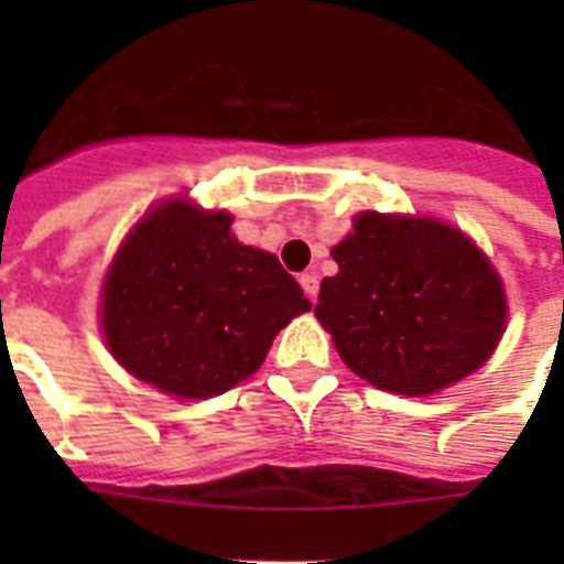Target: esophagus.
<instances>
[{"label":"esophagus","mask_w":564,"mask_h":564,"mask_svg":"<svg viewBox=\"0 0 564 564\" xmlns=\"http://www.w3.org/2000/svg\"><path fill=\"white\" fill-rule=\"evenodd\" d=\"M299 283H301V290L307 292V299L316 304V299H318V274L316 272H304L299 278Z\"/></svg>","instance_id":"1"}]
</instances>
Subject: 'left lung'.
<instances>
[{"instance_id": "obj_1", "label": "left lung", "mask_w": 564, "mask_h": 564, "mask_svg": "<svg viewBox=\"0 0 564 564\" xmlns=\"http://www.w3.org/2000/svg\"><path fill=\"white\" fill-rule=\"evenodd\" d=\"M316 316L348 369L398 394H430L480 369L507 325L503 283L463 230L362 213L334 248Z\"/></svg>"}]
</instances>
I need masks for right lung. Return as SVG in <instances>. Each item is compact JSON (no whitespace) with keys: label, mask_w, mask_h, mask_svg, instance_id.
Here are the masks:
<instances>
[{"label":"right lung","mask_w":564,"mask_h":564,"mask_svg":"<svg viewBox=\"0 0 564 564\" xmlns=\"http://www.w3.org/2000/svg\"><path fill=\"white\" fill-rule=\"evenodd\" d=\"M228 213L175 202L126 239L101 292L110 351L137 380L178 398L228 392L310 310L278 257L239 246Z\"/></svg>","instance_id":"add662e5"}]
</instances>
